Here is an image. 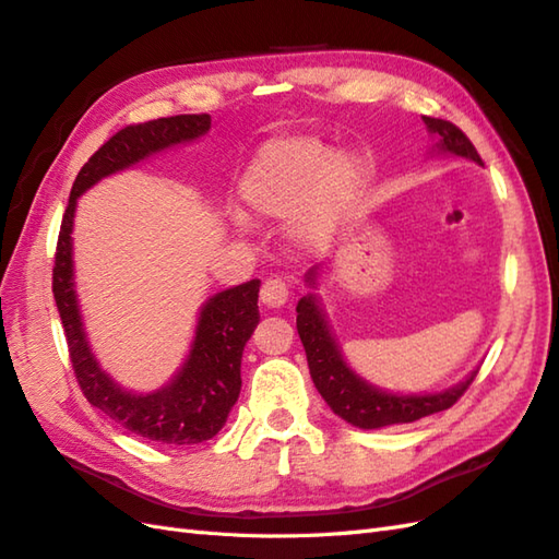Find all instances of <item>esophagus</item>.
Wrapping results in <instances>:
<instances>
[{
	"instance_id": "esophagus-1",
	"label": "esophagus",
	"mask_w": 559,
	"mask_h": 559,
	"mask_svg": "<svg viewBox=\"0 0 559 559\" xmlns=\"http://www.w3.org/2000/svg\"><path fill=\"white\" fill-rule=\"evenodd\" d=\"M262 302L271 309H278L285 305V300H288V285H285V281L281 278H269L264 281L262 285Z\"/></svg>"
}]
</instances>
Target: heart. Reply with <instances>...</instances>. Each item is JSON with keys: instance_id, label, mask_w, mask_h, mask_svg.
Listing matches in <instances>:
<instances>
[{"instance_id": "heart-1", "label": "heart", "mask_w": 559, "mask_h": 559, "mask_svg": "<svg viewBox=\"0 0 559 559\" xmlns=\"http://www.w3.org/2000/svg\"><path fill=\"white\" fill-rule=\"evenodd\" d=\"M365 186V166L317 138L269 140L240 178L245 206L262 218H288L285 236L297 248H317Z\"/></svg>"}]
</instances>
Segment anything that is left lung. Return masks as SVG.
Returning <instances> with one entry per match:
<instances>
[{"mask_svg": "<svg viewBox=\"0 0 559 559\" xmlns=\"http://www.w3.org/2000/svg\"><path fill=\"white\" fill-rule=\"evenodd\" d=\"M424 123L428 128V133L438 138L431 152L455 154V157L484 164L469 138H466L455 123L431 119V116H424ZM317 278L319 266L309 269V288H317ZM297 333H300V341L305 345L311 381H314L321 397L326 400V405L338 414L341 419L357 428H367V431L369 428H383L393 424H409L428 417V414L452 407L478 373V369H474L464 381L445 388V391L440 393L400 395L388 393L383 388H376L349 369V365L343 359L341 347L331 333L326 311L321 309L319 297L314 293H307L302 300L297 302Z\"/></svg>", "mask_w": 559, "mask_h": 559, "instance_id": "obj_1", "label": "left lung"}]
</instances>
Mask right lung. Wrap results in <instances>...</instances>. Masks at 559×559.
<instances>
[{"label": "right lung", "instance_id": "obj_1", "mask_svg": "<svg viewBox=\"0 0 559 559\" xmlns=\"http://www.w3.org/2000/svg\"><path fill=\"white\" fill-rule=\"evenodd\" d=\"M210 126V114H180L126 126L104 142L75 176L51 274V290L67 333L73 371L87 402L131 433L164 445H198L224 428L228 412L240 395L242 349L259 323L257 297L262 281L252 278L221 290L202 305L188 359L159 391H126L99 367L83 326L73 278V216L78 198L102 178L168 147L198 140L206 135Z\"/></svg>", "mask_w": 559, "mask_h": 559}]
</instances>
